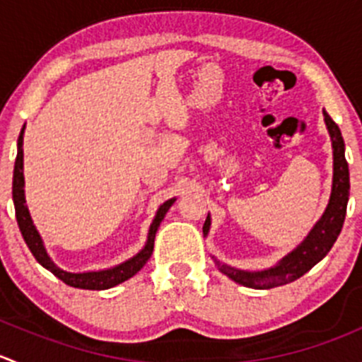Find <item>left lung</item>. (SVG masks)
Wrapping results in <instances>:
<instances>
[{
    "mask_svg": "<svg viewBox=\"0 0 362 362\" xmlns=\"http://www.w3.org/2000/svg\"><path fill=\"white\" fill-rule=\"evenodd\" d=\"M324 120L332 143V187L325 212L315 223V226L311 228L306 238L296 249H292L288 255L283 256L276 265L269 267V269H237V267L221 263L219 259L212 256L217 269L224 276H228L231 281L255 290H269L274 288V286L288 285V283L296 281L300 276L306 274L308 270L317 265L322 258H325V255L334 245L346 216V203H349L350 194V175L349 164H346L345 159V141L341 138V131L325 111ZM210 223H212V219H210L209 214L205 224H203V235H209Z\"/></svg>",
    "mask_w": 362,
    "mask_h": 362,
    "instance_id": "1",
    "label": "left lung"
}]
</instances>
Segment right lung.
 Segmentation results:
<instances>
[{
	"mask_svg": "<svg viewBox=\"0 0 362 362\" xmlns=\"http://www.w3.org/2000/svg\"><path fill=\"white\" fill-rule=\"evenodd\" d=\"M24 125L21 129L19 139H17V157H16V166H13V184H12V196H13V206H16V217L17 224H19V230L23 233L24 242L30 247L31 255L35 256L38 263H40L44 269H47L49 272L56 276L58 279H62L65 285L74 286V288H83V290H107L113 288V286L120 285V283L127 281L132 276L138 274L139 270L143 269L148 258L152 256L153 251V240H156L157 228H159L160 221L164 219L166 212L170 210V206L173 205L175 199L171 198L168 202H164L163 205L157 209L156 217H153L152 224H150L148 237H146L145 245H143L141 251L138 255H134L132 258L125 259V262L118 263V265L110 267V269L103 270H84V272H69V270L62 269V267L56 265L52 262V258L49 256L47 249H45L44 240H42L40 233H38L37 226L33 224V219L30 216V210L26 205V196H24V153H23V139H24Z\"/></svg>",
	"mask_w": 362,
	"mask_h": 362,
	"instance_id": "right-lung-1",
	"label": "right lung"
}]
</instances>
